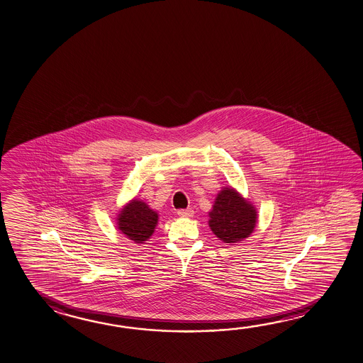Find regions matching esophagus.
I'll return each instance as SVG.
<instances>
[{
	"mask_svg": "<svg viewBox=\"0 0 363 363\" xmlns=\"http://www.w3.org/2000/svg\"><path fill=\"white\" fill-rule=\"evenodd\" d=\"M177 214H179L181 218H190V216H194V210L191 209V208L181 209L177 211Z\"/></svg>",
	"mask_w": 363,
	"mask_h": 363,
	"instance_id": "esophagus-1",
	"label": "esophagus"
}]
</instances>
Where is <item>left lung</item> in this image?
<instances>
[{
    "label": "left lung",
    "mask_w": 363,
    "mask_h": 363,
    "mask_svg": "<svg viewBox=\"0 0 363 363\" xmlns=\"http://www.w3.org/2000/svg\"><path fill=\"white\" fill-rule=\"evenodd\" d=\"M209 216L213 233L225 243H235L251 235L257 219L254 206L230 187L218 194Z\"/></svg>",
    "instance_id": "obj_1"
}]
</instances>
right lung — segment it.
Returning a JSON list of instances; mask_svg holds the SVG:
<instances>
[{"label": "right lung", "instance_id": "add662e5", "mask_svg": "<svg viewBox=\"0 0 363 363\" xmlns=\"http://www.w3.org/2000/svg\"><path fill=\"white\" fill-rule=\"evenodd\" d=\"M158 222V214L143 201L133 200L121 210L118 216V229L122 235L136 243L147 241L153 235Z\"/></svg>", "mask_w": 363, "mask_h": 363}]
</instances>
